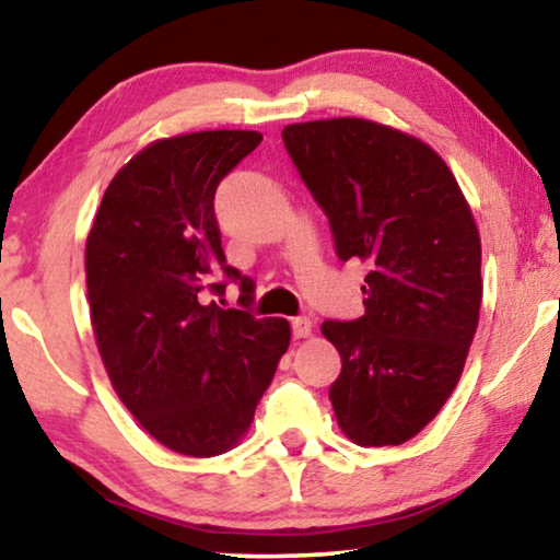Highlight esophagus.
Returning a JSON list of instances; mask_svg holds the SVG:
<instances>
[{"label":"esophagus","mask_w":560,"mask_h":560,"mask_svg":"<svg viewBox=\"0 0 560 560\" xmlns=\"http://www.w3.org/2000/svg\"><path fill=\"white\" fill-rule=\"evenodd\" d=\"M311 320L306 318V316H296V318H291V334H293V338H308L311 336Z\"/></svg>","instance_id":"1"}]
</instances>
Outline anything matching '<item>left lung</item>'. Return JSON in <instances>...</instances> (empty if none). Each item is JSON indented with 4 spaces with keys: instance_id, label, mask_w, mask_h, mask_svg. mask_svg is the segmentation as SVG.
<instances>
[{
    "instance_id": "obj_1",
    "label": "left lung",
    "mask_w": 560,
    "mask_h": 560,
    "mask_svg": "<svg viewBox=\"0 0 560 560\" xmlns=\"http://www.w3.org/2000/svg\"><path fill=\"white\" fill-rule=\"evenodd\" d=\"M281 138L338 259L371 267L365 314L320 326L343 360L330 405L355 444L395 447L442 410L462 375L481 306L477 224L444 160L400 130L330 118Z\"/></svg>"
}]
</instances>
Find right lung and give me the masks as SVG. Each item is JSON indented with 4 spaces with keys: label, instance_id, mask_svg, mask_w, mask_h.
Here are the masks:
<instances>
[{
    "label": "right lung",
    "instance_id": "1",
    "mask_svg": "<svg viewBox=\"0 0 560 560\" xmlns=\"http://www.w3.org/2000/svg\"><path fill=\"white\" fill-rule=\"evenodd\" d=\"M259 143L254 130L158 140L113 177L89 232L103 365L136 420L187 457L242 440L291 340L287 318L252 314L254 281L226 264L214 217L217 187ZM230 280L242 310L209 301Z\"/></svg>",
    "mask_w": 560,
    "mask_h": 560
}]
</instances>
